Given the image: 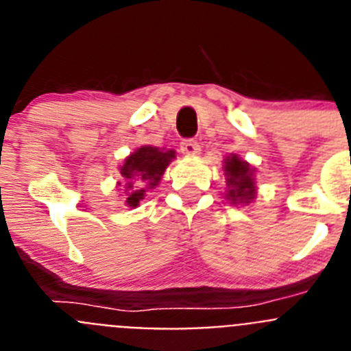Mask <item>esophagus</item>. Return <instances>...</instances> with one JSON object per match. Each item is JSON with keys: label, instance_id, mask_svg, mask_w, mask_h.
Wrapping results in <instances>:
<instances>
[{"label": "esophagus", "instance_id": "1", "mask_svg": "<svg viewBox=\"0 0 351 351\" xmlns=\"http://www.w3.org/2000/svg\"><path fill=\"white\" fill-rule=\"evenodd\" d=\"M181 151L186 156H197L200 153V145L193 138H186V141L181 142Z\"/></svg>", "mask_w": 351, "mask_h": 351}]
</instances>
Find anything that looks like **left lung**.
Listing matches in <instances>:
<instances>
[{
	"label": "left lung",
	"mask_w": 351,
	"mask_h": 351,
	"mask_svg": "<svg viewBox=\"0 0 351 351\" xmlns=\"http://www.w3.org/2000/svg\"><path fill=\"white\" fill-rule=\"evenodd\" d=\"M223 170L226 178V200L232 204H250L256 195L255 170L237 154L225 158Z\"/></svg>",
	"instance_id": "left-lung-1"
}]
</instances>
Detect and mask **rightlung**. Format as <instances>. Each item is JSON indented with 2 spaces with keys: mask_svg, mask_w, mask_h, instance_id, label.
Wrapping results in <instances>:
<instances>
[{
  "mask_svg": "<svg viewBox=\"0 0 351 351\" xmlns=\"http://www.w3.org/2000/svg\"><path fill=\"white\" fill-rule=\"evenodd\" d=\"M173 158L176 151H163L151 145H142L126 158L119 167L123 182H117L125 186L126 206L137 207L141 200H144L145 193L160 184L161 176Z\"/></svg>",
  "mask_w": 351,
  "mask_h": 351,
  "instance_id": "1",
  "label": "right lung"
}]
</instances>
